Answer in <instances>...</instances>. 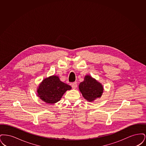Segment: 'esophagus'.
<instances>
[{
  "mask_svg": "<svg viewBox=\"0 0 146 146\" xmlns=\"http://www.w3.org/2000/svg\"><path fill=\"white\" fill-rule=\"evenodd\" d=\"M71 85H72V88L76 89V87H77V83L76 82H73V83L71 84Z\"/></svg>",
  "mask_w": 146,
  "mask_h": 146,
  "instance_id": "1",
  "label": "esophagus"
}]
</instances>
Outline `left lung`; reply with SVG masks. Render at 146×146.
<instances>
[{"label":"left lung","mask_w":146,"mask_h":146,"mask_svg":"<svg viewBox=\"0 0 146 146\" xmlns=\"http://www.w3.org/2000/svg\"><path fill=\"white\" fill-rule=\"evenodd\" d=\"M79 89L83 97L90 102L101 97L104 91L102 85L89 76H85L84 80L79 85Z\"/></svg>","instance_id":"8db88e82"}]
</instances>
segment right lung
<instances>
[{
  "instance_id": "1",
  "label": "right lung",
  "mask_w": 146,
  "mask_h": 146,
  "mask_svg": "<svg viewBox=\"0 0 146 146\" xmlns=\"http://www.w3.org/2000/svg\"><path fill=\"white\" fill-rule=\"evenodd\" d=\"M71 86L60 81L58 76H50L42 80L38 89V96L48 104H55L60 100Z\"/></svg>"
}]
</instances>
